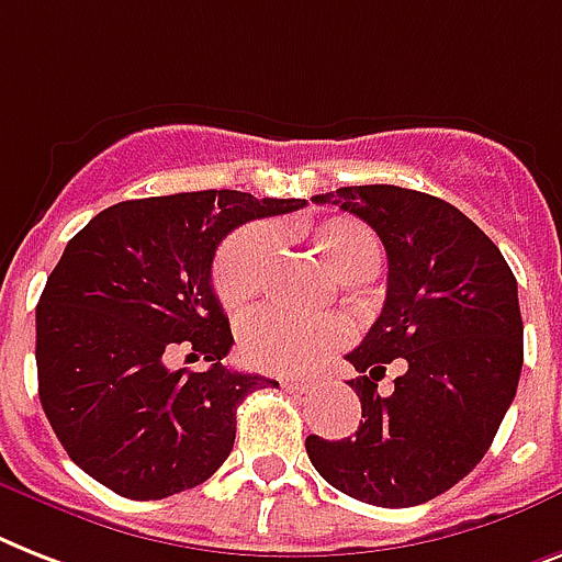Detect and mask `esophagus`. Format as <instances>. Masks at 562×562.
<instances>
[{
    "label": "esophagus",
    "instance_id": "1",
    "mask_svg": "<svg viewBox=\"0 0 562 562\" xmlns=\"http://www.w3.org/2000/svg\"><path fill=\"white\" fill-rule=\"evenodd\" d=\"M282 386H285L289 392H308V390H312V384H308V381H296V378H285V381H282Z\"/></svg>",
    "mask_w": 562,
    "mask_h": 562
}]
</instances>
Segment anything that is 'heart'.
<instances>
[{"mask_svg":"<svg viewBox=\"0 0 562 562\" xmlns=\"http://www.w3.org/2000/svg\"><path fill=\"white\" fill-rule=\"evenodd\" d=\"M308 239L337 280H369L381 268V241L358 218H326L308 231ZM271 262L273 231L268 225L241 227L222 241L213 259V289L227 312H245L257 303ZM344 340L346 328L335 317H285L280 312L254 314L239 331V349L250 367L280 375L312 372Z\"/></svg>","mask_w":562,"mask_h":562,"instance_id":"obj_1","label":"heart"}]
</instances>
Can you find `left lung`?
I'll list each match as a JSON object with an SVG mask.
<instances>
[{"mask_svg": "<svg viewBox=\"0 0 562 562\" xmlns=\"http://www.w3.org/2000/svg\"><path fill=\"white\" fill-rule=\"evenodd\" d=\"M363 218L384 241L386 300L355 352L363 375L355 436L305 439L314 471L360 503L409 508L445 494L482 462L522 372L517 280L462 210L395 184L314 195ZM396 386L376 392L385 367Z\"/></svg>", "mask_w": 562, "mask_h": 562, "instance_id": "8db88e82", "label": "left lung"}]
</instances>
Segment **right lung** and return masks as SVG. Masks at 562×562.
Here are the masks:
<instances>
[{
    "label": "right lung",
    "instance_id": "obj_1",
    "mask_svg": "<svg viewBox=\"0 0 562 562\" xmlns=\"http://www.w3.org/2000/svg\"><path fill=\"white\" fill-rule=\"evenodd\" d=\"M303 199L239 190L106 207L68 241L36 305L40 401L71 462L126 499L202 485L236 439V407L280 386L225 367L234 346L210 268L218 241ZM181 348L204 373L170 370Z\"/></svg>",
    "mask_w": 562,
    "mask_h": 562
}]
</instances>
